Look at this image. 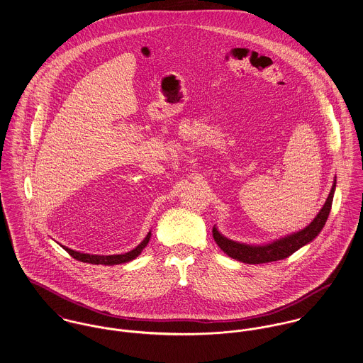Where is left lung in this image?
<instances>
[{"instance_id": "left-lung-1", "label": "left lung", "mask_w": 363, "mask_h": 363, "mask_svg": "<svg viewBox=\"0 0 363 363\" xmlns=\"http://www.w3.org/2000/svg\"><path fill=\"white\" fill-rule=\"evenodd\" d=\"M334 189H335V180L331 187L329 197L326 199L322 211L318 213V216L313 219V222L305 228L303 230L294 233L289 237L280 238L272 244L262 245V247H252V245H245L240 244L235 241H231L229 238L223 237L219 231L213 228V238L216 244L223 250L229 257L233 259H237L244 264H267V262H274L284 259L290 255H293L296 251H298L301 247L305 244L311 242L320 230L323 229L328 218H329L331 203H333V196H334Z\"/></svg>"}]
</instances>
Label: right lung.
<instances>
[{"label":"right lung","mask_w":363,"mask_h":363,"mask_svg":"<svg viewBox=\"0 0 363 363\" xmlns=\"http://www.w3.org/2000/svg\"><path fill=\"white\" fill-rule=\"evenodd\" d=\"M150 237H151V233H148L147 237L144 238V241L141 244H138L130 252L121 254V255H105V257L104 255H90V254H82V252L73 251V250L64 247V245L62 247L72 258H74L76 261H80V262L93 264H119L130 262L135 257H138L141 254V251L147 247V244L150 241Z\"/></svg>","instance_id":"add662e5"}]
</instances>
